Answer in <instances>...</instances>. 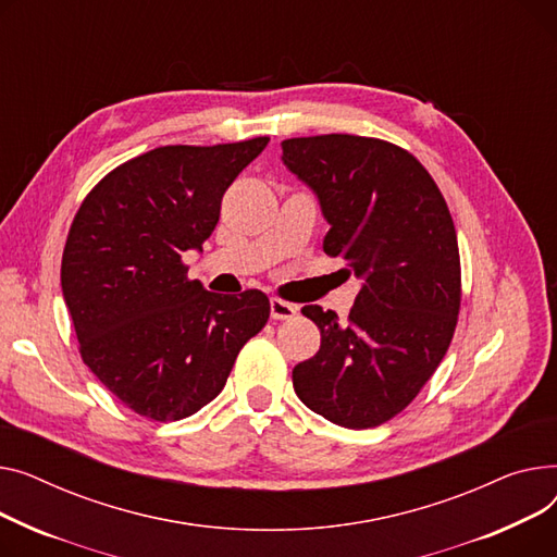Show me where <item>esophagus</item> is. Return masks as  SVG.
Instances as JSON below:
<instances>
[{"label": "esophagus", "instance_id": "obj_1", "mask_svg": "<svg viewBox=\"0 0 557 557\" xmlns=\"http://www.w3.org/2000/svg\"><path fill=\"white\" fill-rule=\"evenodd\" d=\"M297 306H294V304H287V301H283V299H272L270 301V314H272V319H292L294 314H297Z\"/></svg>", "mask_w": 557, "mask_h": 557}]
</instances>
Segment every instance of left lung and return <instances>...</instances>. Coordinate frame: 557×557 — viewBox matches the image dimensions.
Masks as SVG:
<instances>
[{
	"instance_id": "1",
	"label": "left lung",
	"mask_w": 557,
	"mask_h": 557,
	"mask_svg": "<svg viewBox=\"0 0 557 557\" xmlns=\"http://www.w3.org/2000/svg\"><path fill=\"white\" fill-rule=\"evenodd\" d=\"M281 148L331 224L323 251L364 281L346 321L319 306L301 310L321 346L294 367V391L342 428H377L420 394L459 321L461 258L449 209L428 169L396 144L319 135Z\"/></svg>"
}]
</instances>
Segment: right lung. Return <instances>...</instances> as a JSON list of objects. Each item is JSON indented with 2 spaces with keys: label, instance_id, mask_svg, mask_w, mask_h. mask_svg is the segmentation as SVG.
Listing matches in <instances>:
<instances>
[{
  "label": "right lung",
  "instance_id": "right-lung-1",
  "mask_svg": "<svg viewBox=\"0 0 557 557\" xmlns=\"http://www.w3.org/2000/svg\"><path fill=\"white\" fill-rule=\"evenodd\" d=\"M268 141L144 152L98 182L72 222L60 283L81 357L139 416L200 411L270 319L263 292L222 297L182 263L186 249H202L224 190Z\"/></svg>",
  "mask_w": 557,
  "mask_h": 557
}]
</instances>
